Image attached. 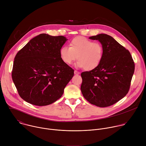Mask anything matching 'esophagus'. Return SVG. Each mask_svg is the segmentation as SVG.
<instances>
[{
    "label": "esophagus",
    "mask_w": 146,
    "mask_h": 146,
    "mask_svg": "<svg viewBox=\"0 0 146 146\" xmlns=\"http://www.w3.org/2000/svg\"><path fill=\"white\" fill-rule=\"evenodd\" d=\"M74 74H76V75H78L80 74V72L77 71V70H74Z\"/></svg>",
    "instance_id": "esophagus-1"
}]
</instances>
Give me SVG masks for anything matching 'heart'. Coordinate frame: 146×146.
Segmentation results:
<instances>
[{
	"instance_id": "heart-1",
	"label": "heart",
	"mask_w": 146,
	"mask_h": 146,
	"mask_svg": "<svg viewBox=\"0 0 146 146\" xmlns=\"http://www.w3.org/2000/svg\"><path fill=\"white\" fill-rule=\"evenodd\" d=\"M59 52L61 59L66 64H71L77 58L78 60L75 64L76 67L91 70L100 64L104 50L99 43H94L84 37H77L72 40L70 47H62Z\"/></svg>"
}]
</instances>
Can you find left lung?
<instances>
[{"instance_id": "left-lung-1", "label": "left lung", "mask_w": 146, "mask_h": 146, "mask_svg": "<svg viewBox=\"0 0 146 146\" xmlns=\"http://www.w3.org/2000/svg\"><path fill=\"white\" fill-rule=\"evenodd\" d=\"M89 38L99 41L104 54L98 66L81 73V91L84 98L92 105L108 107L128 94L135 64L129 51L111 36L101 33Z\"/></svg>"}]
</instances>
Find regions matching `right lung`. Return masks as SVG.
<instances>
[{"label": "right lung", "instance_id": "right-lung-1", "mask_svg": "<svg viewBox=\"0 0 146 146\" xmlns=\"http://www.w3.org/2000/svg\"><path fill=\"white\" fill-rule=\"evenodd\" d=\"M67 40L63 36L40 34L18 52L12 78L25 101L36 106H47L63 95L74 76V70L60 56V49Z\"/></svg>", "mask_w": 146, "mask_h": 146}]
</instances>
